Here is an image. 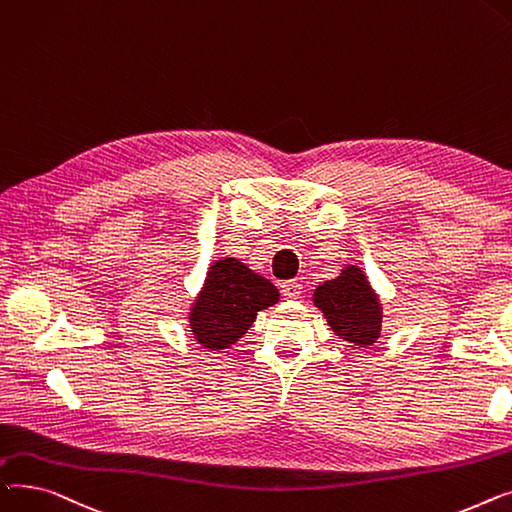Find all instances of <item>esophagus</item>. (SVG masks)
<instances>
[{
    "mask_svg": "<svg viewBox=\"0 0 512 512\" xmlns=\"http://www.w3.org/2000/svg\"><path fill=\"white\" fill-rule=\"evenodd\" d=\"M281 291H283V295L287 299H297L299 295H302V285H299L297 281H285L281 285Z\"/></svg>",
    "mask_w": 512,
    "mask_h": 512,
    "instance_id": "34e87169",
    "label": "esophagus"
}]
</instances>
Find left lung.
I'll return each mask as SVG.
<instances>
[{
  "instance_id": "8db88e82",
  "label": "left lung",
  "mask_w": 512,
  "mask_h": 512,
  "mask_svg": "<svg viewBox=\"0 0 512 512\" xmlns=\"http://www.w3.org/2000/svg\"><path fill=\"white\" fill-rule=\"evenodd\" d=\"M314 304L341 339L368 347L380 337L382 310L359 268L347 266L337 279L322 283L314 291Z\"/></svg>"
}]
</instances>
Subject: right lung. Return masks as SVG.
<instances>
[{
  "label": "right lung",
  "instance_id": "right-lung-1",
  "mask_svg": "<svg viewBox=\"0 0 512 512\" xmlns=\"http://www.w3.org/2000/svg\"><path fill=\"white\" fill-rule=\"evenodd\" d=\"M277 302L279 291L273 283L235 258H225L210 266L190 312V328L202 347L229 349L246 335L260 310Z\"/></svg>",
  "mask_w": 512,
  "mask_h": 512
}]
</instances>
